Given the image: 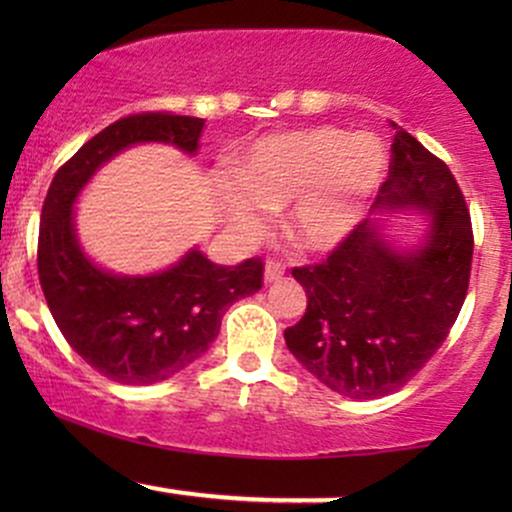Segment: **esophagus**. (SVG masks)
Returning a JSON list of instances; mask_svg holds the SVG:
<instances>
[{"label": "esophagus", "mask_w": 512, "mask_h": 512, "mask_svg": "<svg viewBox=\"0 0 512 512\" xmlns=\"http://www.w3.org/2000/svg\"><path fill=\"white\" fill-rule=\"evenodd\" d=\"M284 269H286L284 262H279L276 257H269L267 264H264V281L272 284V281L281 279V276H284Z\"/></svg>", "instance_id": "34e87169"}]
</instances>
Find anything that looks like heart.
I'll return each mask as SVG.
<instances>
[{
    "instance_id": "b5f03b06",
    "label": "heart",
    "mask_w": 512,
    "mask_h": 512,
    "mask_svg": "<svg viewBox=\"0 0 512 512\" xmlns=\"http://www.w3.org/2000/svg\"><path fill=\"white\" fill-rule=\"evenodd\" d=\"M385 149L373 134L334 127L262 137L223 187L221 204L240 236L257 233L264 209L293 204L286 231L303 250H330L354 231L385 175Z\"/></svg>"
}]
</instances>
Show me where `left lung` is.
<instances>
[{
    "label": "left lung",
    "mask_w": 512,
    "mask_h": 512,
    "mask_svg": "<svg viewBox=\"0 0 512 512\" xmlns=\"http://www.w3.org/2000/svg\"><path fill=\"white\" fill-rule=\"evenodd\" d=\"M395 129L390 170L375 207L431 216L424 248L397 252L373 221L358 223L317 264L293 267L308 308L286 346L322 385L351 399L399 390L431 361L460 315L472 274L474 233L450 168Z\"/></svg>",
    "instance_id": "8db88e82"
}]
</instances>
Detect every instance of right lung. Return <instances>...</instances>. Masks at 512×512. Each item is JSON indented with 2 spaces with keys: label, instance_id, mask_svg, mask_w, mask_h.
Here are the masks:
<instances>
[{
  "label": "right lung",
  "instance_id": "1",
  "mask_svg": "<svg viewBox=\"0 0 512 512\" xmlns=\"http://www.w3.org/2000/svg\"><path fill=\"white\" fill-rule=\"evenodd\" d=\"M202 117L134 113L91 137L50 182L38 233V276L67 344L91 368L122 385L161 383L180 373L219 337L223 313L262 289L260 257L221 267L199 250L168 272L115 276L81 252L74 236V199L88 178L139 142H168L197 151Z\"/></svg>",
  "mask_w": 512,
  "mask_h": 512
}]
</instances>
